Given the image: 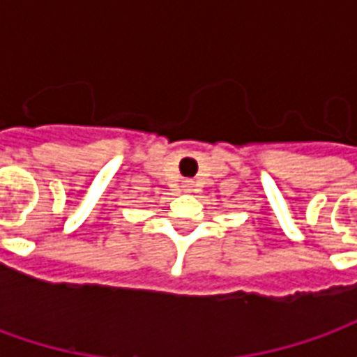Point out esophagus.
<instances>
[{
    "instance_id": "obj_1",
    "label": "esophagus",
    "mask_w": 357,
    "mask_h": 357,
    "mask_svg": "<svg viewBox=\"0 0 357 357\" xmlns=\"http://www.w3.org/2000/svg\"><path fill=\"white\" fill-rule=\"evenodd\" d=\"M193 181H191V179H185V181H183V191H187V193H189V191H191V189H193Z\"/></svg>"
}]
</instances>
